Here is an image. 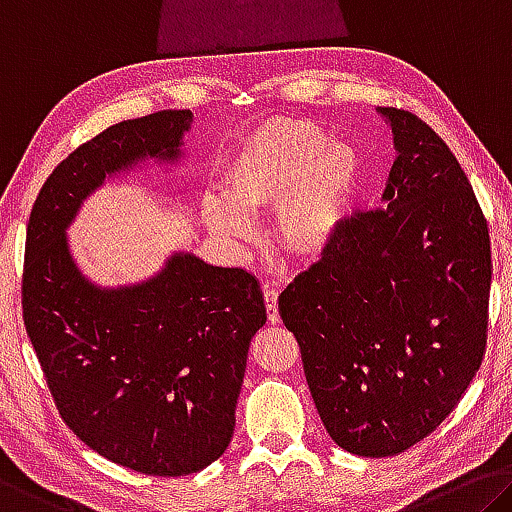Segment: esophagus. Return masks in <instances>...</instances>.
Here are the masks:
<instances>
[{
    "label": "esophagus",
    "instance_id": "34e87169",
    "mask_svg": "<svg viewBox=\"0 0 512 512\" xmlns=\"http://www.w3.org/2000/svg\"><path fill=\"white\" fill-rule=\"evenodd\" d=\"M264 300H266V314H269V323H280L278 314V289H275L271 282H264Z\"/></svg>",
    "mask_w": 512,
    "mask_h": 512
}]
</instances>
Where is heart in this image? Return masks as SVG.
Listing matches in <instances>:
<instances>
[{
  "label": "heart",
  "mask_w": 512,
  "mask_h": 512,
  "mask_svg": "<svg viewBox=\"0 0 512 512\" xmlns=\"http://www.w3.org/2000/svg\"><path fill=\"white\" fill-rule=\"evenodd\" d=\"M364 180L355 145L330 141L310 120L259 123L227 152L225 198L202 200L209 230L227 241H248L253 221L273 209V237L298 259H319L339 237Z\"/></svg>",
  "instance_id": "1"
}]
</instances>
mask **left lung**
<instances>
[{
  "mask_svg": "<svg viewBox=\"0 0 512 512\" xmlns=\"http://www.w3.org/2000/svg\"><path fill=\"white\" fill-rule=\"evenodd\" d=\"M396 157L383 209L344 223L280 294L328 435L364 458L396 456L456 408L488 342V221L431 127L378 109Z\"/></svg>",
  "mask_w": 512,
  "mask_h": 512,
  "instance_id": "obj_1",
  "label": "left lung"
}]
</instances>
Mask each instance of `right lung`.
Returning <instances> with one entry per match:
<instances>
[{"label": "right lung", "instance_id": "1", "mask_svg": "<svg viewBox=\"0 0 512 512\" xmlns=\"http://www.w3.org/2000/svg\"><path fill=\"white\" fill-rule=\"evenodd\" d=\"M191 111L125 120L63 159L31 209L22 314L61 417L81 442L148 476L212 465L234 433L250 339L266 323L253 273L173 250L132 285L79 269L68 227L107 180L184 159Z\"/></svg>", "mask_w": 512, "mask_h": 512}]
</instances>
